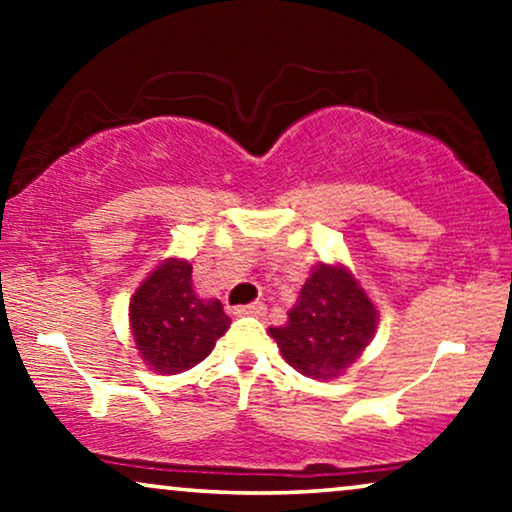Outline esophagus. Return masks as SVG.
I'll return each mask as SVG.
<instances>
[{
	"mask_svg": "<svg viewBox=\"0 0 512 512\" xmlns=\"http://www.w3.org/2000/svg\"><path fill=\"white\" fill-rule=\"evenodd\" d=\"M264 303H250V305H238L236 310H233V313L236 315H252V317H260V315H264Z\"/></svg>",
	"mask_w": 512,
	"mask_h": 512,
	"instance_id": "1",
	"label": "esophagus"
}]
</instances>
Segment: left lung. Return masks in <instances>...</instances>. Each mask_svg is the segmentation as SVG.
I'll use <instances>...</instances> for the list:
<instances>
[{
  "label": "left lung",
  "mask_w": 512,
  "mask_h": 512,
  "mask_svg": "<svg viewBox=\"0 0 512 512\" xmlns=\"http://www.w3.org/2000/svg\"><path fill=\"white\" fill-rule=\"evenodd\" d=\"M373 303L344 267L320 264L284 327L269 334L286 363L308 378H332L363 354L375 332Z\"/></svg>",
  "instance_id": "8db88e82"
}]
</instances>
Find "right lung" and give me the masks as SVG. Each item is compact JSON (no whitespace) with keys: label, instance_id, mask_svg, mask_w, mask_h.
<instances>
[{"label":"right lung","instance_id":"1","mask_svg":"<svg viewBox=\"0 0 512 512\" xmlns=\"http://www.w3.org/2000/svg\"><path fill=\"white\" fill-rule=\"evenodd\" d=\"M129 325L151 370L175 375L204 361L231 320L219 301L197 296L190 264L170 260L134 293Z\"/></svg>","mask_w":512,"mask_h":512}]
</instances>
